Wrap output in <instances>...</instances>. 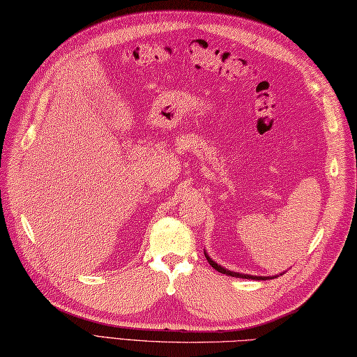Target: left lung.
Masks as SVG:
<instances>
[{
  "mask_svg": "<svg viewBox=\"0 0 357 357\" xmlns=\"http://www.w3.org/2000/svg\"><path fill=\"white\" fill-rule=\"evenodd\" d=\"M207 256V255H206ZM207 261L208 264L213 267L215 270H218L219 273H222V275H229V276H234V278H242V279H256V280H265V279H271V278H264V276H250V275H241V273H234V271H230V270H225L222 268L221 265H218L213 259H210V257L207 256Z\"/></svg>",
  "mask_w": 357,
  "mask_h": 357,
  "instance_id": "1",
  "label": "left lung"
}]
</instances>
